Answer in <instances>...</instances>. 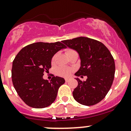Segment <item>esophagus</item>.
Here are the masks:
<instances>
[{
  "label": "esophagus",
  "mask_w": 131,
  "mask_h": 131,
  "mask_svg": "<svg viewBox=\"0 0 131 131\" xmlns=\"http://www.w3.org/2000/svg\"><path fill=\"white\" fill-rule=\"evenodd\" d=\"M70 81V80L69 79H65V82H68Z\"/></svg>",
  "instance_id": "esophagus-1"
}]
</instances>
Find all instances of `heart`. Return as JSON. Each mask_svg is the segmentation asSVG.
<instances>
[{"instance_id":"obj_1","label":"heart","mask_w":131,"mask_h":131,"mask_svg":"<svg viewBox=\"0 0 131 131\" xmlns=\"http://www.w3.org/2000/svg\"><path fill=\"white\" fill-rule=\"evenodd\" d=\"M75 52L76 51L75 50L71 49H68L66 50V54H67V56L69 55L70 54ZM55 59H56V55H54L53 57L51 59V63L52 64L54 63ZM72 72H73V70L72 68L65 67H59L56 69V73H57V75H59V76L63 77H68L72 74Z\"/></svg>"}]
</instances>
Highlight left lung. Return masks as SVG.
I'll return each mask as SVG.
<instances>
[{
  "mask_svg": "<svg viewBox=\"0 0 131 131\" xmlns=\"http://www.w3.org/2000/svg\"><path fill=\"white\" fill-rule=\"evenodd\" d=\"M79 53L81 67L75 75L88 79L82 82L77 78L78 85L73 91L76 101L92 106L103 100L113 84L115 71L114 59L108 48L98 40L80 37L63 40Z\"/></svg>",
  "mask_w": 131,
  "mask_h": 131,
  "instance_id": "left-lung-1",
  "label": "left lung"
}]
</instances>
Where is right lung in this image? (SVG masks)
Returning <instances> with one entry per match:
<instances>
[{"mask_svg":"<svg viewBox=\"0 0 131 131\" xmlns=\"http://www.w3.org/2000/svg\"><path fill=\"white\" fill-rule=\"evenodd\" d=\"M66 47L60 42H36L23 47L14 58L12 81L18 94L28 106L43 108L55 101L64 79L53 75L49 82L43 75L51 68L52 56Z\"/></svg>","mask_w":131,"mask_h":131,"instance_id":"add662e5","label":"right lung"}]
</instances>
